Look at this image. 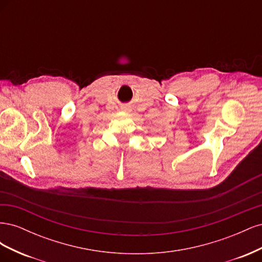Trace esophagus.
<instances>
[{
    "label": "esophagus",
    "instance_id": "obj_1",
    "mask_svg": "<svg viewBox=\"0 0 262 262\" xmlns=\"http://www.w3.org/2000/svg\"><path fill=\"white\" fill-rule=\"evenodd\" d=\"M122 110H124V112H126V110H128V108H126V107H123V108H122Z\"/></svg>",
    "mask_w": 262,
    "mask_h": 262
}]
</instances>
